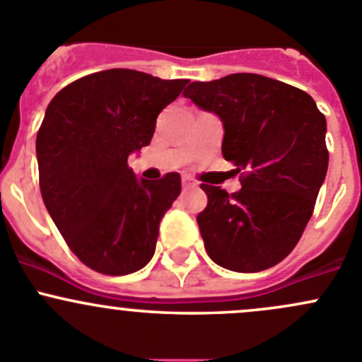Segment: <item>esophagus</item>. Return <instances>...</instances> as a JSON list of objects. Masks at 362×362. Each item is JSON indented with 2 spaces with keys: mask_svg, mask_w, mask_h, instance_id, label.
Wrapping results in <instances>:
<instances>
[{
  "mask_svg": "<svg viewBox=\"0 0 362 362\" xmlns=\"http://www.w3.org/2000/svg\"><path fill=\"white\" fill-rule=\"evenodd\" d=\"M182 185H184L185 189H191V187H196V182L189 177H182Z\"/></svg>",
  "mask_w": 362,
  "mask_h": 362,
  "instance_id": "esophagus-1",
  "label": "esophagus"
}]
</instances>
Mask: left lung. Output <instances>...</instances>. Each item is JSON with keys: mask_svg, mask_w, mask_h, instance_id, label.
<instances>
[{"mask_svg": "<svg viewBox=\"0 0 362 362\" xmlns=\"http://www.w3.org/2000/svg\"><path fill=\"white\" fill-rule=\"evenodd\" d=\"M185 98L218 115L222 156L242 171V189L203 184L196 217L204 249L231 272L255 273L294 249L327 173L326 117L305 90L255 73L192 82Z\"/></svg>", "mask_w": 362, "mask_h": 362, "instance_id": "1", "label": "left lung"}]
</instances>
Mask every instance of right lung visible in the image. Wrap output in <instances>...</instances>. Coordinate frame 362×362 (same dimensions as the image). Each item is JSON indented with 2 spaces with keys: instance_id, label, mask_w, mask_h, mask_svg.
Returning a JSON list of instances; mask_svg holds the SVG:
<instances>
[{
  "instance_id": "obj_1",
  "label": "right lung",
  "mask_w": 362,
  "mask_h": 362,
  "mask_svg": "<svg viewBox=\"0 0 362 362\" xmlns=\"http://www.w3.org/2000/svg\"><path fill=\"white\" fill-rule=\"evenodd\" d=\"M189 80L113 68L82 76L47 107L36 134L42 198L73 254L94 272L129 275L152 259L180 175L136 178L127 158Z\"/></svg>"
}]
</instances>
